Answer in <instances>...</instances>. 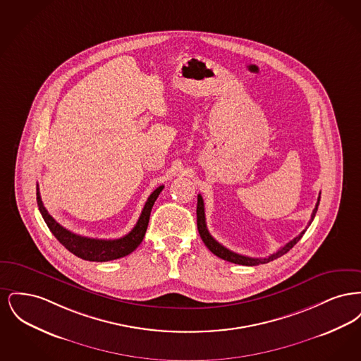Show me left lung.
Segmentation results:
<instances>
[{
  "label": "left lung",
  "mask_w": 361,
  "mask_h": 361,
  "mask_svg": "<svg viewBox=\"0 0 361 361\" xmlns=\"http://www.w3.org/2000/svg\"><path fill=\"white\" fill-rule=\"evenodd\" d=\"M319 200H321V193H319V196H318V202H317V204H315V208L312 209L311 219L309 221L307 227H309L311 222L314 221V216H315L317 209H318V206H319ZM196 215H197V230H199V234H200V237H202V240L204 242V245H206L207 247H208V249H209L215 256H218V257L222 258V259H226V261H228V262L240 264V265H249V267H253V265H258V264H267V262H269V261H274L276 258L281 257L283 255H286L287 252H290L292 247H293V246L299 242V240L303 237V234L306 233V230H303L298 237H295L293 240H290L288 243H286L283 247H280L276 253L271 255V256H268V257H246V256H242V255H238V253H234V252L228 250L227 247H224V245H221L218 240H215V238L209 234V231H208V228H207L206 214H204V202H203L202 195H197V208H196ZM307 227H306V228H307Z\"/></svg>",
  "instance_id": "obj_1"
}]
</instances>
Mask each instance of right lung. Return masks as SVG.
<instances>
[{
	"mask_svg": "<svg viewBox=\"0 0 361 361\" xmlns=\"http://www.w3.org/2000/svg\"><path fill=\"white\" fill-rule=\"evenodd\" d=\"M162 189H164V185L158 187L149 196L134 228L127 235L118 238V240L87 238V237H82V235L74 234L69 230H66L63 226H61L52 218L51 215L49 214V211L46 209V207L43 206L39 188H36V202H37L39 211H40L44 222L49 226L50 231L54 234V237L59 240L69 250L70 253H73L77 257L86 259V261L104 262V261H111V259L128 256L140 245V242L143 240V237L146 234V230H147L152 208L154 206L155 200H157L158 195L162 192Z\"/></svg>",
	"mask_w": 361,
	"mask_h": 361,
	"instance_id": "obj_1",
	"label": "right lung"
}]
</instances>
